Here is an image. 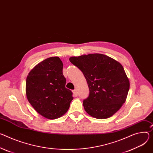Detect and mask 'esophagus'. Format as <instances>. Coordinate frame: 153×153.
<instances>
[{
    "mask_svg": "<svg viewBox=\"0 0 153 153\" xmlns=\"http://www.w3.org/2000/svg\"><path fill=\"white\" fill-rule=\"evenodd\" d=\"M73 94L74 96H77V91L76 90H74L73 91Z\"/></svg>",
    "mask_w": 153,
    "mask_h": 153,
    "instance_id": "1",
    "label": "esophagus"
}]
</instances>
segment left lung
Returning a JSON list of instances; mask_svg holds the SVG:
<instances>
[{
	"label": "left lung",
	"instance_id": "left-lung-1",
	"mask_svg": "<svg viewBox=\"0 0 153 153\" xmlns=\"http://www.w3.org/2000/svg\"><path fill=\"white\" fill-rule=\"evenodd\" d=\"M69 61L84 74L90 90L83 101L84 109L98 119L112 117L126 101L129 80L123 66L101 53L71 57Z\"/></svg>",
	"mask_w": 153,
	"mask_h": 153
}]
</instances>
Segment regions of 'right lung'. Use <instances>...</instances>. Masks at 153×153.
<instances>
[{"mask_svg": "<svg viewBox=\"0 0 153 153\" xmlns=\"http://www.w3.org/2000/svg\"><path fill=\"white\" fill-rule=\"evenodd\" d=\"M63 65L51 57L36 65L26 79L27 98L36 112L46 118L61 117L69 109L73 93L65 87Z\"/></svg>", "mask_w": 153, "mask_h": 153, "instance_id": "obj_1", "label": "right lung"}]
</instances>
